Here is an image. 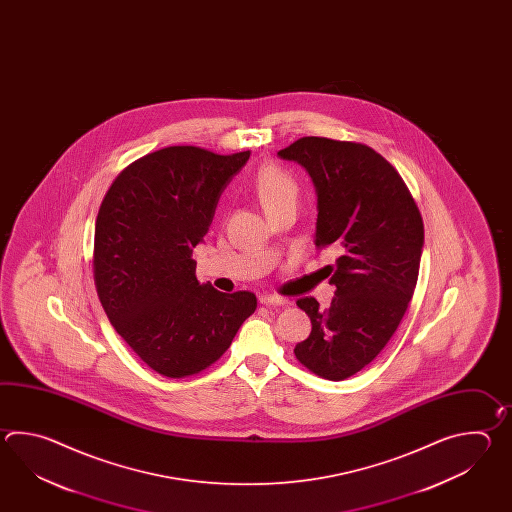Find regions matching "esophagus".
<instances>
[{
    "mask_svg": "<svg viewBox=\"0 0 512 512\" xmlns=\"http://www.w3.org/2000/svg\"><path fill=\"white\" fill-rule=\"evenodd\" d=\"M260 304L263 305H287L289 300L283 296H276V294H261Z\"/></svg>",
    "mask_w": 512,
    "mask_h": 512,
    "instance_id": "esophagus-1",
    "label": "esophagus"
}]
</instances>
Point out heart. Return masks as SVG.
<instances>
[{
    "label": "heart",
    "instance_id": "b5f03b06",
    "mask_svg": "<svg viewBox=\"0 0 512 512\" xmlns=\"http://www.w3.org/2000/svg\"><path fill=\"white\" fill-rule=\"evenodd\" d=\"M254 194L263 212L269 216L276 208L296 201L298 186L294 183L293 177L285 174L280 168L265 166L254 179Z\"/></svg>",
    "mask_w": 512,
    "mask_h": 512
}]
</instances>
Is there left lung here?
Wrapping results in <instances>:
<instances>
[{"instance_id":"left-lung-1","label":"left lung","mask_w":512,"mask_h":512,"mask_svg":"<svg viewBox=\"0 0 512 512\" xmlns=\"http://www.w3.org/2000/svg\"><path fill=\"white\" fill-rule=\"evenodd\" d=\"M304 166L316 192L315 245L335 249L329 309L313 296L296 305L311 333L294 355L307 370L344 381L388 344L414 296L425 229L414 197L381 153L359 142L304 137L278 152Z\"/></svg>"}]
</instances>
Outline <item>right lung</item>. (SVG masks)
Instances as JSON below:
<instances>
[{
	"instance_id": "obj_1",
	"label": "right lung",
	"mask_w": 512,
	"mask_h": 512,
	"mask_svg": "<svg viewBox=\"0 0 512 512\" xmlns=\"http://www.w3.org/2000/svg\"><path fill=\"white\" fill-rule=\"evenodd\" d=\"M251 152L196 146L148 153L109 186L95 225L93 271L111 326L164 377L205 370L256 311L249 291L219 293L197 282L192 251L219 197Z\"/></svg>"
}]
</instances>
